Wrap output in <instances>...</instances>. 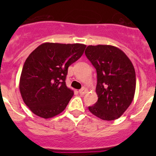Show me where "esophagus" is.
I'll use <instances>...</instances> for the list:
<instances>
[{
    "label": "esophagus",
    "mask_w": 156,
    "mask_h": 156,
    "mask_svg": "<svg viewBox=\"0 0 156 156\" xmlns=\"http://www.w3.org/2000/svg\"><path fill=\"white\" fill-rule=\"evenodd\" d=\"M87 92V89L85 87H83L81 88V90H79V94H81V95H84V94H85Z\"/></svg>",
    "instance_id": "esophagus-1"
}]
</instances>
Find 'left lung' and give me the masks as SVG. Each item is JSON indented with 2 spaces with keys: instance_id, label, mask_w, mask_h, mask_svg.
<instances>
[{
  "instance_id": "8db88e82",
  "label": "left lung",
  "mask_w": 156,
  "mask_h": 156,
  "mask_svg": "<svg viewBox=\"0 0 156 156\" xmlns=\"http://www.w3.org/2000/svg\"><path fill=\"white\" fill-rule=\"evenodd\" d=\"M85 55L97 74L98 100L88 109L103 120L119 119L134 97L136 74L131 61L122 50L112 45H90Z\"/></svg>"
}]
</instances>
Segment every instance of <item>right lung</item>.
Masks as SVG:
<instances>
[{
    "label": "right lung",
    "mask_w": 156,
    "mask_h": 156,
    "mask_svg": "<svg viewBox=\"0 0 156 156\" xmlns=\"http://www.w3.org/2000/svg\"><path fill=\"white\" fill-rule=\"evenodd\" d=\"M85 48L82 44L47 42L30 53L22 70L20 90L34 114L50 119L65 109L74 94L66 84L68 68Z\"/></svg>",
    "instance_id": "right-lung-1"
}]
</instances>
